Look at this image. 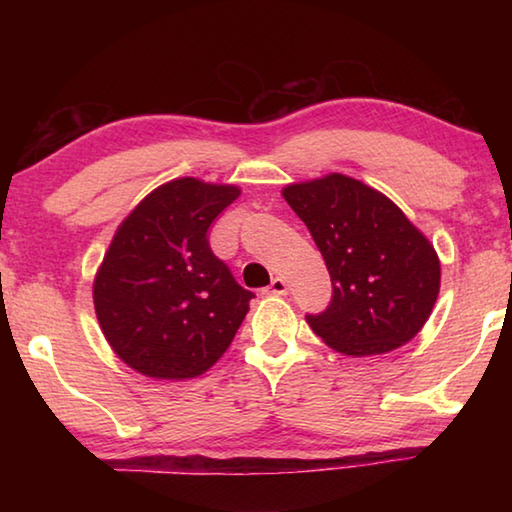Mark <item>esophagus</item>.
<instances>
[{
    "label": "esophagus",
    "mask_w": 512,
    "mask_h": 512,
    "mask_svg": "<svg viewBox=\"0 0 512 512\" xmlns=\"http://www.w3.org/2000/svg\"><path fill=\"white\" fill-rule=\"evenodd\" d=\"M287 291H289V284L284 277H273L271 287L266 289V293H271V296H287Z\"/></svg>",
    "instance_id": "1"
}]
</instances>
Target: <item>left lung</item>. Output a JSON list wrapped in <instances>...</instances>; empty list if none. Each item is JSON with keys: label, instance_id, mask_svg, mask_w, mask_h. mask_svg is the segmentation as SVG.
<instances>
[{"label": "left lung", "instance_id": "8db88e82", "mask_svg": "<svg viewBox=\"0 0 512 512\" xmlns=\"http://www.w3.org/2000/svg\"><path fill=\"white\" fill-rule=\"evenodd\" d=\"M314 237L332 277V302L309 327L348 357H375L409 343L431 316L440 259L391 198L345 173L282 189Z\"/></svg>", "mask_w": 512, "mask_h": 512}]
</instances>
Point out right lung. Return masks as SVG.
<instances>
[{"mask_svg":"<svg viewBox=\"0 0 512 512\" xmlns=\"http://www.w3.org/2000/svg\"><path fill=\"white\" fill-rule=\"evenodd\" d=\"M241 194L237 185L176 178L126 216L92 284L112 352L151 379L183 381L230 348L253 293L214 257L207 230Z\"/></svg>","mask_w":512,"mask_h":512,"instance_id":"right-lung-1","label":"right lung"}]
</instances>
